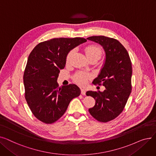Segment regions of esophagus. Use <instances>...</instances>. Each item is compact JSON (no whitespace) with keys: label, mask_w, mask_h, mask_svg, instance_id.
I'll use <instances>...</instances> for the list:
<instances>
[{"label":"esophagus","mask_w":156,"mask_h":156,"mask_svg":"<svg viewBox=\"0 0 156 156\" xmlns=\"http://www.w3.org/2000/svg\"><path fill=\"white\" fill-rule=\"evenodd\" d=\"M81 94H82V95H85L86 94L85 90L83 89V88H81Z\"/></svg>","instance_id":"esophagus-1"}]
</instances>
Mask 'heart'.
Returning <instances> with one entry per match:
<instances>
[{
    "mask_svg": "<svg viewBox=\"0 0 156 156\" xmlns=\"http://www.w3.org/2000/svg\"><path fill=\"white\" fill-rule=\"evenodd\" d=\"M85 52L87 58L92 57H97L100 58L102 54V51L99 47L95 45H89L85 48ZM74 53H75V51L74 50H71L68 52L66 55V63L69 64L71 62ZM90 77L91 75L88 73L84 72H79L75 74V75L74 76V80L79 85H84L87 83L88 79Z\"/></svg>",
    "mask_w": 156,
    "mask_h": 156,
    "instance_id": "1",
    "label": "heart"
}]
</instances>
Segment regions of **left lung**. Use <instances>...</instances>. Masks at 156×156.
Returning a JSON list of instances; mask_svg holds the SVG:
<instances>
[{
	"label": "left lung",
	"instance_id": "left-lung-1",
	"mask_svg": "<svg viewBox=\"0 0 156 156\" xmlns=\"http://www.w3.org/2000/svg\"><path fill=\"white\" fill-rule=\"evenodd\" d=\"M87 39L102 45L105 53L103 68L93 81L94 85H102L105 89L104 92H87V96L95 100V105L88 111L97 121L106 122L123 111L132 92V62L126 49L116 39L105 36Z\"/></svg>",
	"mask_w": 156,
	"mask_h": 156
}]
</instances>
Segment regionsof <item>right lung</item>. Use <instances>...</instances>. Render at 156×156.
I'll return each mask as SVG.
<instances>
[{
  "instance_id": "add662e5",
  "label": "right lung",
  "mask_w": 156,
  "mask_h": 156,
  "mask_svg": "<svg viewBox=\"0 0 156 156\" xmlns=\"http://www.w3.org/2000/svg\"><path fill=\"white\" fill-rule=\"evenodd\" d=\"M85 42L80 37L52 38L39 43L30 54L23 75L24 97L34 115L44 123L57 121L80 95L77 85L59 87L57 80L68 52Z\"/></svg>"
}]
</instances>
